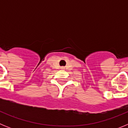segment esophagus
<instances>
[{
  "label": "esophagus",
  "mask_w": 128,
  "mask_h": 128,
  "mask_svg": "<svg viewBox=\"0 0 128 128\" xmlns=\"http://www.w3.org/2000/svg\"><path fill=\"white\" fill-rule=\"evenodd\" d=\"M63 68V67H62V68Z\"/></svg>",
  "instance_id": "1"
}]
</instances>
